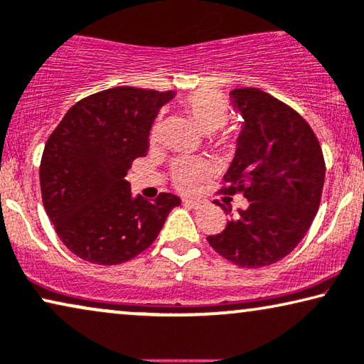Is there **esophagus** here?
Masks as SVG:
<instances>
[{
	"label": "esophagus",
	"instance_id": "34e87169",
	"mask_svg": "<svg viewBox=\"0 0 364 364\" xmlns=\"http://www.w3.org/2000/svg\"><path fill=\"white\" fill-rule=\"evenodd\" d=\"M183 204H184V206H189V208H193V209H199V208L203 206L201 201H196V199H188V198L183 199Z\"/></svg>",
	"mask_w": 364,
	"mask_h": 364
}]
</instances>
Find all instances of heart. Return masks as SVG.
I'll use <instances>...</instances> for the list:
<instances>
[{"label":"heart","instance_id":"obj_1","mask_svg":"<svg viewBox=\"0 0 364 364\" xmlns=\"http://www.w3.org/2000/svg\"><path fill=\"white\" fill-rule=\"evenodd\" d=\"M184 109L191 115L194 124L203 132H214L226 124L231 117V107L228 100L218 92L201 89L189 94L183 100ZM158 135V124L153 125L150 138L155 140ZM209 175V168L198 158H183L173 165V183L183 191H193L194 188Z\"/></svg>","mask_w":364,"mask_h":364}]
</instances>
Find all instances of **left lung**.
<instances>
[{"instance_id": "left-lung-1", "label": "left lung", "mask_w": 364, "mask_h": 364, "mask_svg": "<svg viewBox=\"0 0 364 364\" xmlns=\"http://www.w3.org/2000/svg\"><path fill=\"white\" fill-rule=\"evenodd\" d=\"M244 119L235 156L219 194L240 193L247 209H231L226 229L209 235L219 255L242 269L282 260L304 239L318 211L325 183L323 151L304 117L255 87L234 89Z\"/></svg>"}]
</instances>
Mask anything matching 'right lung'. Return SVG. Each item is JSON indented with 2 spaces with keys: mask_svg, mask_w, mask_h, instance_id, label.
Returning a JSON list of instances; mask_svg holds the SVG:
<instances>
[{
  "mask_svg": "<svg viewBox=\"0 0 364 364\" xmlns=\"http://www.w3.org/2000/svg\"><path fill=\"white\" fill-rule=\"evenodd\" d=\"M175 94L114 87L70 107L50 133L39 166L44 209L65 247L87 262H129L150 247L181 199L132 198L125 180L145 156L158 112Z\"/></svg>",
  "mask_w": 364,
  "mask_h": 364,
  "instance_id": "1",
  "label": "right lung"
}]
</instances>
